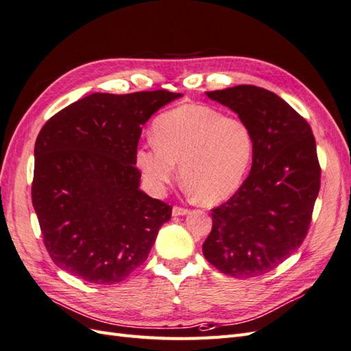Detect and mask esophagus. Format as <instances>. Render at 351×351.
<instances>
[{
	"instance_id": "34e87169",
	"label": "esophagus",
	"mask_w": 351,
	"mask_h": 351,
	"mask_svg": "<svg viewBox=\"0 0 351 351\" xmlns=\"http://www.w3.org/2000/svg\"><path fill=\"white\" fill-rule=\"evenodd\" d=\"M186 214H189V209H187V208H183V206H177V205L173 208V215H174V217L186 215Z\"/></svg>"
}]
</instances>
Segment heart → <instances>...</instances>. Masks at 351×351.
Returning <instances> with one entry per match:
<instances>
[{"label": "heart", "instance_id": "1", "mask_svg": "<svg viewBox=\"0 0 351 351\" xmlns=\"http://www.w3.org/2000/svg\"><path fill=\"white\" fill-rule=\"evenodd\" d=\"M154 139L136 152L137 167L155 190L180 174L204 204L234 195L247 176L254 154L250 127L237 117H224L206 105H183L159 115Z\"/></svg>", "mask_w": 351, "mask_h": 351}]
</instances>
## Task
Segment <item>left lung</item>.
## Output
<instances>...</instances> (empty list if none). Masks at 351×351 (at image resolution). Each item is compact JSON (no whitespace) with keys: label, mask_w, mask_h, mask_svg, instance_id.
<instances>
[{"label":"left lung","mask_w":351,"mask_h":351,"mask_svg":"<svg viewBox=\"0 0 351 351\" xmlns=\"http://www.w3.org/2000/svg\"><path fill=\"white\" fill-rule=\"evenodd\" d=\"M239 114L254 137L249 177L212 209L204 254L222 274L252 278L277 268L307 236L321 189L309 123L278 95L253 84L206 92Z\"/></svg>","instance_id":"8db88e82"}]
</instances>
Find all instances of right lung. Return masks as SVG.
<instances>
[{
  "mask_svg": "<svg viewBox=\"0 0 351 351\" xmlns=\"http://www.w3.org/2000/svg\"><path fill=\"white\" fill-rule=\"evenodd\" d=\"M178 97L165 89L92 93L42 127L32 204L58 268L111 285L147 259L173 208L139 190L137 143L149 117Z\"/></svg>",
  "mask_w": 351,
  "mask_h": 351,
  "instance_id": "1",
  "label": "right lung"
}]
</instances>
